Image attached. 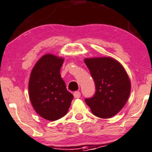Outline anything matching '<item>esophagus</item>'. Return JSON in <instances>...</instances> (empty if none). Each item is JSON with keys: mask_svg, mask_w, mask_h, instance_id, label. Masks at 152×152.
Listing matches in <instances>:
<instances>
[{"mask_svg": "<svg viewBox=\"0 0 152 152\" xmlns=\"http://www.w3.org/2000/svg\"><path fill=\"white\" fill-rule=\"evenodd\" d=\"M73 95H74V97L76 98V99H79V98H80L81 94L80 91H75L73 94Z\"/></svg>", "mask_w": 152, "mask_h": 152, "instance_id": "1", "label": "esophagus"}]
</instances>
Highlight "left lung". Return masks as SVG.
<instances>
[{
    "instance_id": "left-lung-1",
    "label": "left lung",
    "mask_w": 152,
    "mask_h": 152,
    "mask_svg": "<svg viewBox=\"0 0 152 152\" xmlns=\"http://www.w3.org/2000/svg\"><path fill=\"white\" fill-rule=\"evenodd\" d=\"M95 81V93L85 99L93 114L101 118L113 117L126 103L131 83L125 69L110 57H96L84 60Z\"/></svg>"
}]
</instances>
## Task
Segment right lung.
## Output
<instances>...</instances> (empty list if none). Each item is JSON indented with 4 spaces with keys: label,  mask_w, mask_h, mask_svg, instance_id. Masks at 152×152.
Here are the masks:
<instances>
[{
    "label": "right lung",
    "mask_w": 152,
    "mask_h": 152,
    "mask_svg": "<svg viewBox=\"0 0 152 152\" xmlns=\"http://www.w3.org/2000/svg\"><path fill=\"white\" fill-rule=\"evenodd\" d=\"M63 61V58L54 55H44L35 64L30 76V100L37 113L46 120L56 121L64 117L73 99L61 77Z\"/></svg>",
    "instance_id": "obj_1"
}]
</instances>
